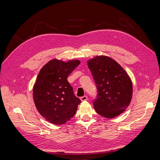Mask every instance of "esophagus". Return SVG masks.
Segmentation results:
<instances>
[{
	"label": "esophagus",
	"instance_id": "esophagus-1",
	"mask_svg": "<svg viewBox=\"0 0 160 160\" xmlns=\"http://www.w3.org/2000/svg\"><path fill=\"white\" fill-rule=\"evenodd\" d=\"M81 100L82 101H87V100H88V96L84 95V96H83V97H81Z\"/></svg>",
	"mask_w": 160,
	"mask_h": 160
}]
</instances>
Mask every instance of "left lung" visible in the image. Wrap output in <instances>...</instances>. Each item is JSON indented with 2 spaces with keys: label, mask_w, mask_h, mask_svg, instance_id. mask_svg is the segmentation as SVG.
I'll use <instances>...</instances> for the list:
<instances>
[{
  "label": "left lung",
  "mask_w": 160,
  "mask_h": 160,
  "mask_svg": "<svg viewBox=\"0 0 160 160\" xmlns=\"http://www.w3.org/2000/svg\"><path fill=\"white\" fill-rule=\"evenodd\" d=\"M88 65L98 90L93 102L96 112L107 118L117 117L132 100L133 86L129 75L117 62L107 56H96Z\"/></svg>",
  "instance_id": "obj_1"
}]
</instances>
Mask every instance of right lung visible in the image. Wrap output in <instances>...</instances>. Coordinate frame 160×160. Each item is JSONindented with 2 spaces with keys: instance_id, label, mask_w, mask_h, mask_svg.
Listing matches in <instances>:
<instances>
[{
  "instance_id": "obj_1",
  "label": "right lung",
  "mask_w": 160,
  "mask_h": 160,
  "mask_svg": "<svg viewBox=\"0 0 160 160\" xmlns=\"http://www.w3.org/2000/svg\"><path fill=\"white\" fill-rule=\"evenodd\" d=\"M80 64L78 60L52 59L38 72L33 87V100L40 114L49 122L61 125L75 115L81 100L73 93L67 77Z\"/></svg>"
}]
</instances>
